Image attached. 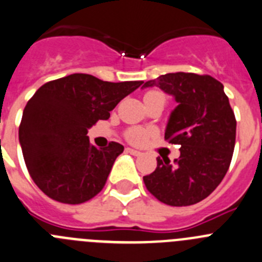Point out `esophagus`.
Returning <instances> with one entry per match:
<instances>
[{
  "label": "esophagus",
  "instance_id": "34e87169",
  "mask_svg": "<svg viewBox=\"0 0 262 262\" xmlns=\"http://www.w3.org/2000/svg\"><path fill=\"white\" fill-rule=\"evenodd\" d=\"M126 152H128V154H130V155H134V156H139V155H142V152H141V151H138V150H134V148H130V147H128V148H126Z\"/></svg>",
  "mask_w": 262,
  "mask_h": 262
}]
</instances>
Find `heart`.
Instances as JSON below:
<instances>
[{
	"mask_svg": "<svg viewBox=\"0 0 262 262\" xmlns=\"http://www.w3.org/2000/svg\"><path fill=\"white\" fill-rule=\"evenodd\" d=\"M154 97H159V98H163V99H165L164 94H163L161 92H158V90H151V92L146 93V95H145V98H154ZM125 137L129 142L139 145V143L145 142L146 139H147L148 132L146 130V129H142V128H130V129H128V132H126Z\"/></svg>",
	"mask_w": 262,
	"mask_h": 262,
	"instance_id": "b5f03b06",
	"label": "heart"
}]
</instances>
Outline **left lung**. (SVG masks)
Wrapping results in <instances>:
<instances>
[{"label":"left lung","mask_w":262,"mask_h":262,"mask_svg":"<svg viewBox=\"0 0 262 262\" xmlns=\"http://www.w3.org/2000/svg\"><path fill=\"white\" fill-rule=\"evenodd\" d=\"M174 97L165 137L180 145L170 163L156 158L158 167L143 177L146 187L161 203L173 207L196 204L208 196L226 174L235 146L236 120L224 85L209 75L167 73L145 82Z\"/></svg>","instance_id":"left-lung-1"}]
</instances>
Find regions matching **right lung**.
Returning <instances> with one entry per match:
<instances>
[{
    "label": "right lung",
    "mask_w": 262,
    "mask_h": 262,
    "mask_svg": "<svg viewBox=\"0 0 262 262\" xmlns=\"http://www.w3.org/2000/svg\"><path fill=\"white\" fill-rule=\"evenodd\" d=\"M143 81L110 82L73 73L43 84L23 111L19 142L32 180L51 199L81 204L101 192L124 146L97 148L88 129Z\"/></svg>",
    "instance_id": "1"
}]
</instances>
